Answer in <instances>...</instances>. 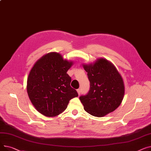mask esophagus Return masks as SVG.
Returning <instances> with one entry per match:
<instances>
[{
  "label": "esophagus",
  "instance_id": "1",
  "mask_svg": "<svg viewBox=\"0 0 151 151\" xmlns=\"http://www.w3.org/2000/svg\"><path fill=\"white\" fill-rule=\"evenodd\" d=\"M77 92H78V93L79 95H80V93H81V90H80V89H77Z\"/></svg>",
  "mask_w": 151,
  "mask_h": 151
}]
</instances>
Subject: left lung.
<instances>
[{
	"mask_svg": "<svg viewBox=\"0 0 151 151\" xmlns=\"http://www.w3.org/2000/svg\"><path fill=\"white\" fill-rule=\"evenodd\" d=\"M88 73L90 89L80 100L89 114L102 117L111 113L121 104L124 96L122 78L115 67L106 59H100L93 65H84Z\"/></svg>",
	"mask_w": 151,
	"mask_h": 151,
	"instance_id": "1",
	"label": "left lung"
}]
</instances>
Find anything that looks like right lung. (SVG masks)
Masks as SVG:
<instances>
[{
  "mask_svg": "<svg viewBox=\"0 0 151 151\" xmlns=\"http://www.w3.org/2000/svg\"><path fill=\"white\" fill-rule=\"evenodd\" d=\"M72 62L57 52L46 54L35 63L27 79V91L32 104L39 113L48 117L59 115L69 101L78 96L70 86L67 73Z\"/></svg>",
  "mask_w": 151,
  "mask_h": 151,
  "instance_id": "1",
  "label": "right lung"
}]
</instances>
